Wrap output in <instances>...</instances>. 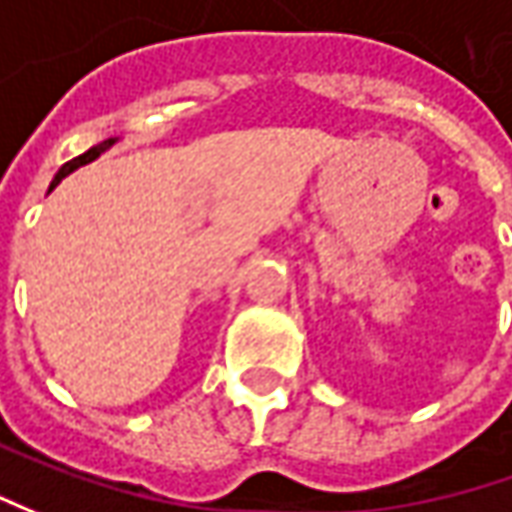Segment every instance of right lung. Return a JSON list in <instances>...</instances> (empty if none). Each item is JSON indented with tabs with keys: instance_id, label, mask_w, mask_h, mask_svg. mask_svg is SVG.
Instances as JSON below:
<instances>
[{
	"instance_id": "1",
	"label": "right lung",
	"mask_w": 512,
	"mask_h": 512,
	"mask_svg": "<svg viewBox=\"0 0 512 512\" xmlns=\"http://www.w3.org/2000/svg\"><path fill=\"white\" fill-rule=\"evenodd\" d=\"M115 141H118V138H107V141H101V144H96V147H90V150L84 152V155H79V158L67 161V164H64V167L59 169V172H56V178H53V184H50V189H53V186H56V184H62V178H67V175H70L73 169H79V167H84V164H90V161H96L98 155H101V152L110 150Z\"/></svg>"
}]
</instances>
